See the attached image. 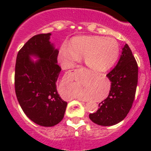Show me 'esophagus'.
I'll list each match as a JSON object with an SVG mask.
<instances>
[{
	"label": "esophagus",
	"instance_id": "34e87169",
	"mask_svg": "<svg viewBox=\"0 0 151 151\" xmlns=\"http://www.w3.org/2000/svg\"><path fill=\"white\" fill-rule=\"evenodd\" d=\"M78 101H85V100L81 99V98H78Z\"/></svg>",
	"mask_w": 151,
	"mask_h": 151
}]
</instances>
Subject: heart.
I'll use <instances>...</instances> for the list:
<instances>
[{"label":"heart","mask_w":151,"mask_h":151,"mask_svg":"<svg viewBox=\"0 0 151 151\" xmlns=\"http://www.w3.org/2000/svg\"><path fill=\"white\" fill-rule=\"evenodd\" d=\"M119 45L112 38L102 36H78L73 38L71 47L63 45L60 59L69 65L85 56V63L92 70L104 72L114 66L119 55Z\"/></svg>","instance_id":"obj_1"}]
</instances>
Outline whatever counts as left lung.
<instances>
[{
  "mask_svg": "<svg viewBox=\"0 0 151 151\" xmlns=\"http://www.w3.org/2000/svg\"><path fill=\"white\" fill-rule=\"evenodd\" d=\"M138 67L132 52L125 44L118 63L106 75L111 82L110 93L99 104V109L89 114L94 123L103 126L116 125L129 113L138 85Z\"/></svg>",
  "mask_w": 151,
  "mask_h": 151,
  "instance_id": "8db88e82",
  "label": "left lung"
}]
</instances>
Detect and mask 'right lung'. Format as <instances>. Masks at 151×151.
<instances>
[{
	"label": "right lung",
	"mask_w": 151,
	"mask_h": 151,
	"mask_svg": "<svg viewBox=\"0 0 151 151\" xmlns=\"http://www.w3.org/2000/svg\"><path fill=\"white\" fill-rule=\"evenodd\" d=\"M50 33L33 36L18 52L15 67V91L19 104L35 123L51 127L64 116L67 103L61 99L57 81L61 71L59 50L50 42ZM31 56L38 58L34 61Z\"/></svg>",
	"instance_id": "obj_1"
}]
</instances>
